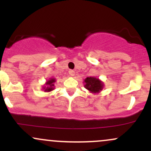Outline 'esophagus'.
<instances>
[{
	"label": "esophagus",
	"instance_id": "34e87169",
	"mask_svg": "<svg viewBox=\"0 0 151 151\" xmlns=\"http://www.w3.org/2000/svg\"><path fill=\"white\" fill-rule=\"evenodd\" d=\"M74 72L73 70H70L69 71V74H70V76H72V77H73V76H74Z\"/></svg>",
	"mask_w": 151,
	"mask_h": 151
}]
</instances>
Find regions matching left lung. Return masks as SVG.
Segmentation results:
<instances>
[{"instance_id": "8db88e82", "label": "left lung", "mask_w": 151, "mask_h": 151, "mask_svg": "<svg viewBox=\"0 0 151 151\" xmlns=\"http://www.w3.org/2000/svg\"><path fill=\"white\" fill-rule=\"evenodd\" d=\"M85 81V88L93 93H97L103 89V84L101 81L94 77H86Z\"/></svg>"}]
</instances>
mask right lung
Wrapping results in <instances>:
<instances>
[{
	"label": "right lung",
	"mask_w": 151,
	"mask_h": 151,
	"mask_svg": "<svg viewBox=\"0 0 151 151\" xmlns=\"http://www.w3.org/2000/svg\"><path fill=\"white\" fill-rule=\"evenodd\" d=\"M55 79H50V80L48 81L46 83L47 86H45V87H43V88H44L45 91H52V90H53L54 89V88H53L54 84H53V83L55 82Z\"/></svg>",
	"instance_id": "add662e5"
}]
</instances>
